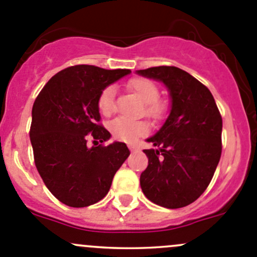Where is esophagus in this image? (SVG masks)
I'll return each mask as SVG.
<instances>
[{
    "label": "esophagus",
    "mask_w": 257,
    "mask_h": 257,
    "mask_svg": "<svg viewBox=\"0 0 257 257\" xmlns=\"http://www.w3.org/2000/svg\"><path fill=\"white\" fill-rule=\"evenodd\" d=\"M128 147H129V149H131V152H137V150H138V145H136V144H129Z\"/></svg>",
    "instance_id": "34e87169"
}]
</instances>
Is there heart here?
<instances>
[{
    "instance_id": "obj_1",
    "label": "heart",
    "mask_w": 257,
    "mask_h": 257,
    "mask_svg": "<svg viewBox=\"0 0 257 257\" xmlns=\"http://www.w3.org/2000/svg\"><path fill=\"white\" fill-rule=\"evenodd\" d=\"M131 92H133L144 103V113L150 118L159 120L167 113V103L159 99V88L152 80L142 77L131 79L126 84ZM98 109L104 115H109L114 109V88L107 87L103 89L98 98ZM110 133L119 141L132 143L139 137L145 136L149 131V125L145 120H131L126 118H116L109 124Z\"/></svg>"
}]
</instances>
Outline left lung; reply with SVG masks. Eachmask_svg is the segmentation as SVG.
Wrapping results in <instances>:
<instances>
[{
    "instance_id": "left-lung-1",
    "label": "left lung",
    "mask_w": 257,
    "mask_h": 257,
    "mask_svg": "<svg viewBox=\"0 0 257 257\" xmlns=\"http://www.w3.org/2000/svg\"><path fill=\"white\" fill-rule=\"evenodd\" d=\"M162 82L170 95V113L162 128L147 139L148 167L141 175L144 195L167 209L194 203L211 181L221 157L222 119L211 92L178 67L137 71Z\"/></svg>"
}]
</instances>
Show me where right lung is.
I'll list each match as a JSON object with an SVG mask.
<instances>
[{
    "instance_id": "add662e5",
    "label": "right lung",
    "mask_w": 257,
    "mask_h": 257,
    "mask_svg": "<svg viewBox=\"0 0 257 257\" xmlns=\"http://www.w3.org/2000/svg\"><path fill=\"white\" fill-rule=\"evenodd\" d=\"M131 73L88 64L54 74L36 98L30 138L36 168L48 190L61 203L84 208L102 200L116 170L129 157L125 143L107 142L110 133L99 124L98 98L104 88Z\"/></svg>"
}]
</instances>
